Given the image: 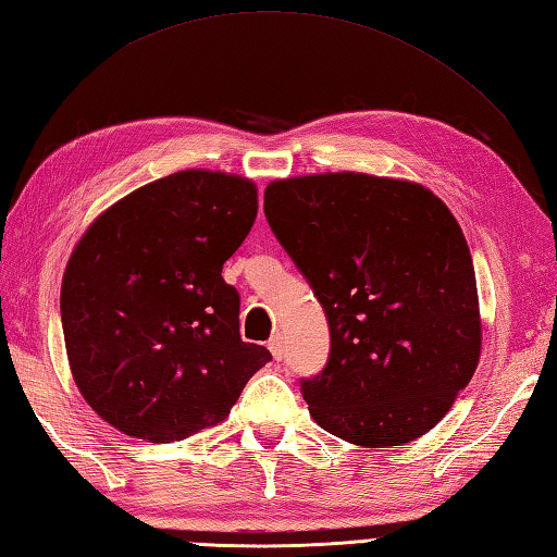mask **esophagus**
I'll use <instances>...</instances> for the list:
<instances>
[{
	"instance_id": "obj_1",
	"label": "esophagus",
	"mask_w": 557,
	"mask_h": 557,
	"mask_svg": "<svg viewBox=\"0 0 557 557\" xmlns=\"http://www.w3.org/2000/svg\"><path fill=\"white\" fill-rule=\"evenodd\" d=\"M268 349L272 351V357H275L277 361H280L282 357H285V339H282V335H280V333L270 337V342H268Z\"/></svg>"
}]
</instances>
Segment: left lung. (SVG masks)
Listing matches in <instances>:
<instances>
[{
  "mask_svg": "<svg viewBox=\"0 0 557 557\" xmlns=\"http://www.w3.org/2000/svg\"><path fill=\"white\" fill-rule=\"evenodd\" d=\"M263 208L327 315L330 359L301 381L313 421L361 447L429 433L481 357L474 263L453 212L421 184L361 172L270 182Z\"/></svg>",
  "mask_w": 557,
  "mask_h": 557,
  "instance_id": "1",
  "label": "left lung"
}]
</instances>
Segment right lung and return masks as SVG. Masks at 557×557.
Returning a JSON list of instances; mask_svg holds the SVG:
<instances>
[{
  "mask_svg": "<svg viewBox=\"0 0 557 557\" xmlns=\"http://www.w3.org/2000/svg\"><path fill=\"white\" fill-rule=\"evenodd\" d=\"M251 180L184 170L136 188L90 224L62 280V327L78 393L148 443L227 419L272 359L239 335L222 265L251 232Z\"/></svg>",
  "mask_w": 557,
  "mask_h": 557,
  "instance_id": "obj_1",
  "label": "right lung"
}]
</instances>
